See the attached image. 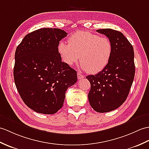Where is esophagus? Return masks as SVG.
Returning <instances> with one entry per match:
<instances>
[{
	"label": "esophagus",
	"mask_w": 149,
	"mask_h": 149,
	"mask_svg": "<svg viewBox=\"0 0 149 149\" xmlns=\"http://www.w3.org/2000/svg\"><path fill=\"white\" fill-rule=\"evenodd\" d=\"M84 77V75H82V74H80V73H77V78H78V79H83Z\"/></svg>",
	"instance_id": "34e87169"
}]
</instances>
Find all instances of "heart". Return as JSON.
Segmentation results:
<instances>
[{"label": "heart", "instance_id": "heart-1", "mask_svg": "<svg viewBox=\"0 0 149 149\" xmlns=\"http://www.w3.org/2000/svg\"><path fill=\"white\" fill-rule=\"evenodd\" d=\"M68 43L61 41L58 44V49L62 61L72 66L77 63L80 56L81 67L89 74L102 72L111 59L113 46L107 37L80 31L69 37Z\"/></svg>", "mask_w": 149, "mask_h": 149}]
</instances>
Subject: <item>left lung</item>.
<instances>
[{"instance_id": "obj_1", "label": "left lung", "mask_w": 149, "mask_h": 149, "mask_svg": "<svg viewBox=\"0 0 149 149\" xmlns=\"http://www.w3.org/2000/svg\"><path fill=\"white\" fill-rule=\"evenodd\" d=\"M96 32L108 37L113 46L107 66L96 75L86 77L91 84L88 94L90 105L96 112L104 113L118 108L127 97L135 73L134 50L119 31L105 29Z\"/></svg>"}]
</instances>
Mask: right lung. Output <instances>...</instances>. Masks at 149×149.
<instances>
[{
    "label": "right lung",
    "mask_w": 149,
    "mask_h": 149,
    "mask_svg": "<svg viewBox=\"0 0 149 149\" xmlns=\"http://www.w3.org/2000/svg\"><path fill=\"white\" fill-rule=\"evenodd\" d=\"M68 33L59 29H38L23 38L15 52L14 80L24 103L38 113L53 114L63 107L77 72L61 61L58 47Z\"/></svg>",
    "instance_id": "obj_1"
}]
</instances>
